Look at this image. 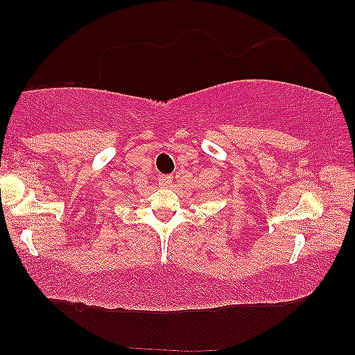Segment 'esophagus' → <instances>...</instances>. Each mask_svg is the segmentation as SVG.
Masks as SVG:
<instances>
[{"mask_svg": "<svg viewBox=\"0 0 355 355\" xmlns=\"http://www.w3.org/2000/svg\"><path fill=\"white\" fill-rule=\"evenodd\" d=\"M158 184L161 187H169L173 184V176H169V174H166V176H159Z\"/></svg>", "mask_w": 355, "mask_h": 355, "instance_id": "1", "label": "esophagus"}]
</instances>
